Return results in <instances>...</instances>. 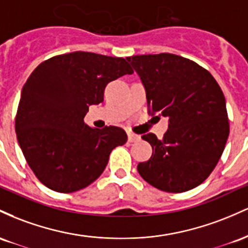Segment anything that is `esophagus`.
<instances>
[{"label":"esophagus","instance_id":"34e87169","mask_svg":"<svg viewBox=\"0 0 248 248\" xmlns=\"http://www.w3.org/2000/svg\"><path fill=\"white\" fill-rule=\"evenodd\" d=\"M140 139V136L135 135V133H127V140L130 143H135V141H138Z\"/></svg>","mask_w":248,"mask_h":248}]
</instances>
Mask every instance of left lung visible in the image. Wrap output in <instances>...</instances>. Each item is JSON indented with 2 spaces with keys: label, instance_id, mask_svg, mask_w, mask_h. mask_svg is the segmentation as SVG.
I'll use <instances>...</instances> for the list:
<instances>
[{
  "label": "left lung",
  "instance_id": "8db88e82",
  "mask_svg": "<svg viewBox=\"0 0 248 248\" xmlns=\"http://www.w3.org/2000/svg\"><path fill=\"white\" fill-rule=\"evenodd\" d=\"M145 88L150 115L169 119L163 139L141 136L152 155L137 170L145 182L172 193L202 184L216 168L230 133L226 101L212 75L173 54L126 57Z\"/></svg>",
  "mask_w": 248,
  "mask_h": 248
}]
</instances>
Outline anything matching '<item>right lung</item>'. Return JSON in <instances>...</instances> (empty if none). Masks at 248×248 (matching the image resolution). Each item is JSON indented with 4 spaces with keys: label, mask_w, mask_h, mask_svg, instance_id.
Returning <instances> with one entry per match:
<instances>
[{
    "label": "right lung",
    "mask_w": 248,
    "mask_h": 248,
    "mask_svg": "<svg viewBox=\"0 0 248 248\" xmlns=\"http://www.w3.org/2000/svg\"><path fill=\"white\" fill-rule=\"evenodd\" d=\"M126 60L75 51L42 62L21 93L15 130L28 165L50 190L70 193L104 171L127 136L118 126L90 127L84 117L103 102L107 84L131 75Z\"/></svg>",
    "instance_id": "1"
}]
</instances>
